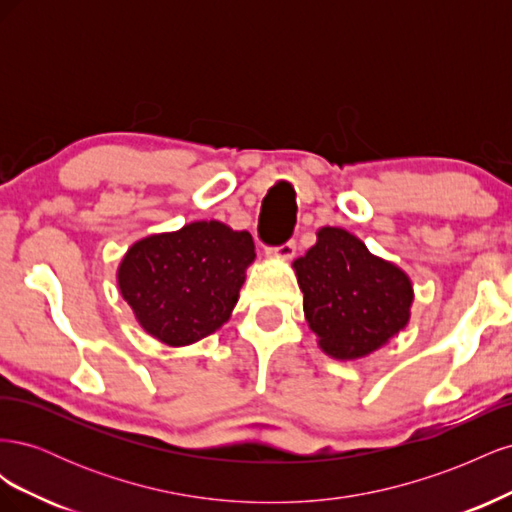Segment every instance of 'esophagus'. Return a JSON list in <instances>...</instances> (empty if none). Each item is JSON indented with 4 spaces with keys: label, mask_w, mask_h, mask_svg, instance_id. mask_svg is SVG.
<instances>
[{
    "label": "esophagus",
    "mask_w": 512,
    "mask_h": 512,
    "mask_svg": "<svg viewBox=\"0 0 512 512\" xmlns=\"http://www.w3.org/2000/svg\"><path fill=\"white\" fill-rule=\"evenodd\" d=\"M294 250H297V245L294 241H286L277 247H267V256L269 258H277V260H288L294 256Z\"/></svg>",
    "instance_id": "obj_1"
}]
</instances>
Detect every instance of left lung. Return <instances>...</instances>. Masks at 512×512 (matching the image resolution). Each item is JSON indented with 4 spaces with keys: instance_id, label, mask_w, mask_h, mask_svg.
Instances as JSON below:
<instances>
[{
    "instance_id": "left-lung-1",
    "label": "left lung",
    "mask_w": 512,
    "mask_h": 512,
    "mask_svg": "<svg viewBox=\"0 0 512 512\" xmlns=\"http://www.w3.org/2000/svg\"><path fill=\"white\" fill-rule=\"evenodd\" d=\"M292 267L309 329L333 359L354 361L371 354L410 320V277L371 254L344 228H320L316 245Z\"/></svg>"
}]
</instances>
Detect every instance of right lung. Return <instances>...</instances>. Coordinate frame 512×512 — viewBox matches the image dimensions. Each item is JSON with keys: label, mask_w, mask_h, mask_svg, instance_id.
Instances as JSON below:
<instances>
[{"label": "right lung", "mask_w": 512, "mask_h": 512, "mask_svg": "<svg viewBox=\"0 0 512 512\" xmlns=\"http://www.w3.org/2000/svg\"><path fill=\"white\" fill-rule=\"evenodd\" d=\"M254 258L250 232L218 220L192 222L136 241L121 260L117 284L149 335L188 346L230 318Z\"/></svg>", "instance_id": "1"}]
</instances>
